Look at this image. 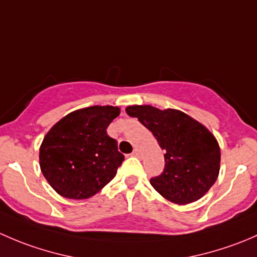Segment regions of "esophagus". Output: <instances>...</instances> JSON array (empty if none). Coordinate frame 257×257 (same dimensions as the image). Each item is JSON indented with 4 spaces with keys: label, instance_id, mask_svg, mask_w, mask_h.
Listing matches in <instances>:
<instances>
[{
    "label": "esophagus",
    "instance_id": "1",
    "mask_svg": "<svg viewBox=\"0 0 257 257\" xmlns=\"http://www.w3.org/2000/svg\"><path fill=\"white\" fill-rule=\"evenodd\" d=\"M141 154H142L141 150L137 149V148L133 150V153H132V155H133V157H141Z\"/></svg>",
    "mask_w": 257,
    "mask_h": 257
}]
</instances>
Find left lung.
<instances>
[{"instance_id": "8db88e82", "label": "left lung", "mask_w": 257, "mask_h": 257, "mask_svg": "<svg viewBox=\"0 0 257 257\" xmlns=\"http://www.w3.org/2000/svg\"><path fill=\"white\" fill-rule=\"evenodd\" d=\"M125 112L137 116L165 150L164 172L150 179L153 188L178 205L203 198L219 177L221 154L214 134L178 109L129 105Z\"/></svg>"}]
</instances>
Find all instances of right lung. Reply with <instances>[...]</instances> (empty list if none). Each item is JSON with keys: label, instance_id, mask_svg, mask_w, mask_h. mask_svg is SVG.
Listing matches in <instances>:
<instances>
[{"label": "right lung", "instance_id": "1", "mask_svg": "<svg viewBox=\"0 0 257 257\" xmlns=\"http://www.w3.org/2000/svg\"><path fill=\"white\" fill-rule=\"evenodd\" d=\"M120 108L93 105L67 114L40 147V167L49 185L67 199H88L115 177L124 160L107 128Z\"/></svg>", "mask_w": 257, "mask_h": 257}]
</instances>
